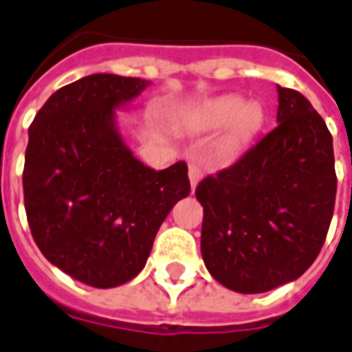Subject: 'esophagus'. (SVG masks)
<instances>
[{"mask_svg": "<svg viewBox=\"0 0 352 352\" xmlns=\"http://www.w3.org/2000/svg\"><path fill=\"white\" fill-rule=\"evenodd\" d=\"M188 177H190L192 192H195V188H197L199 181H201V177H203V171H201V168H199L197 164H190V168H188Z\"/></svg>", "mask_w": 352, "mask_h": 352, "instance_id": "esophagus-1", "label": "esophagus"}]
</instances>
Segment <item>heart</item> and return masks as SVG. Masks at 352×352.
<instances>
[{
  "instance_id": "obj_1",
  "label": "heart",
  "mask_w": 352,
  "mask_h": 352,
  "mask_svg": "<svg viewBox=\"0 0 352 352\" xmlns=\"http://www.w3.org/2000/svg\"><path fill=\"white\" fill-rule=\"evenodd\" d=\"M265 122V111L256 102H245L239 96H221L184 115L181 126L195 133L223 131L214 144L217 160L228 162L245 151Z\"/></svg>"
}]
</instances>
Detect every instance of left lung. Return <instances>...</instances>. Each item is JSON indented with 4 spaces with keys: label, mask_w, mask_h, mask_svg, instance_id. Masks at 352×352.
Returning a JSON list of instances; mask_svg holds the SVG:
<instances>
[{
    "label": "left lung",
    "mask_w": 352,
    "mask_h": 352,
    "mask_svg": "<svg viewBox=\"0 0 352 352\" xmlns=\"http://www.w3.org/2000/svg\"><path fill=\"white\" fill-rule=\"evenodd\" d=\"M278 126L195 190L204 210V265L241 294L300 278L322 250L333 219V137L301 93L278 85Z\"/></svg>",
    "instance_id": "8db88e82"
}]
</instances>
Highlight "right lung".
<instances>
[{
  "mask_svg": "<svg viewBox=\"0 0 352 352\" xmlns=\"http://www.w3.org/2000/svg\"><path fill=\"white\" fill-rule=\"evenodd\" d=\"M148 80L89 74L58 89L29 127L23 197L30 234L49 261L96 289L131 281L177 201L188 166L155 171L118 131L117 109Z\"/></svg>",
  "mask_w": 352,
  "mask_h": 352,
  "instance_id": "1",
  "label": "right lung"
}]
</instances>
